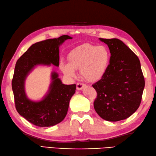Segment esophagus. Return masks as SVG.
Instances as JSON below:
<instances>
[{"label": "esophagus", "mask_w": 156, "mask_h": 156, "mask_svg": "<svg viewBox=\"0 0 156 156\" xmlns=\"http://www.w3.org/2000/svg\"><path fill=\"white\" fill-rule=\"evenodd\" d=\"M85 85L83 84V83H78L77 84V90H81L84 87Z\"/></svg>", "instance_id": "34e87169"}]
</instances>
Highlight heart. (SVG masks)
Masks as SVG:
<instances>
[{
	"mask_svg": "<svg viewBox=\"0 0 156 156\" xmlns=\"http://www.w3.org/2000/svg\"><path fill=\"white\" fill-rule=\"evenodd\" d=\"M110 60L111 55L107 47L85 44L73 49L68 55L69 62L61 60L60 69L70 79L77 77V70H81L83 78L94 83L106 75Z\"/></svg>",
	"mask_w": 156,
	"mask_h": 156,
	"instance_id": "obj_1",
	"label": "heart"
}]
</instances>
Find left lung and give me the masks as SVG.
Here are the masks:
<instances>
[{
  "label": "left lung",
  "mask_w": 156,
  "mask_h": 156,
  "mask_svg": "<svg viewBox=\"0 0 156 156\" xmlns=\"http://www.w3.org/2000/svg\"><path fill=\"white\" fill-rule=\"evenodd\" d=\"M99 40L108 46L111 60L106 75L92 85L98 94L94 106L101 119L119 121L138 109L145 87L144 75L137 56L121 40Z\"/></svg>",
  "instance_id": "left-lung-1"
}]
</instances>
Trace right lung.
Listing matches in <instances>:
<instances>
[{"mask_svg": "<svg viewBox=\"0 0 156 156\" xmlns=\"http://www.w3.org/2000/svg\"><path fill=\"white\" fill-rule=\"evenodd\" d=\"M72 37L65 35L58 38L37 42L17 60L15 65L12 89L18 113L33 125L40 127L56 125L65 118L69 101L75 93L76 85H65L52 71L48 90L40 100L34 101L25 92V80L38 66H59V47Z\"/></svg>", "mask_w": 156, "mask_h": 156, "instance_id": "1", "label": "right lung"}]
</instances>
